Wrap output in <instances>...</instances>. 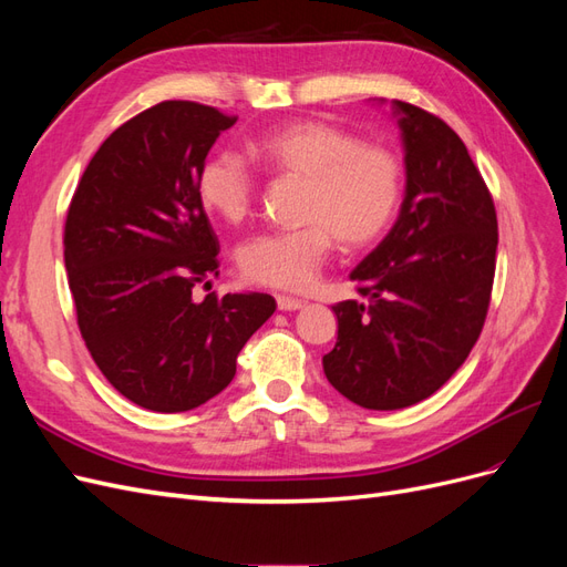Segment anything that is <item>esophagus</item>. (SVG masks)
Wrapping results in <instances>:
<instances>
[{
	"mask_svg": "<svg viewBox=\"0 0 567 567\" xmlns=\"http://www.w3.org/2000/svg\"><path fill=\"white\" fill-rule=\"evenodd\" d=\"M277 307H279L281 312H296V310H302L305 300L290 298V296H279V298H277Z\"/></svg>",
	"mask_w": 567,
	"mask_h": 567,
	"instance_id": "34e87169",
	"label": "esophagus"
}]
</instances>
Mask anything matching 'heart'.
Wrapping results in <instances>:
<instances>
[{
  "instance_id": "heart-1",
  "label": "heart",
  "mask_w": 567,
  "mask_h": 567,
  "mask_svg": "<svg viewBox=\"0 0 567 567\" xmlns=\"http://www.w3.org/2000/svg\"><path fill=\"white\" fill-rule=\"evenodd\" d=\"M267 173L305 182L300 217L307 227L255 236L238 252L244 277L269 288L305 290L329 262L336 238L359 250L379 241L402 200L404 169L390 146L362 142L326 120H296L250 146ZM198 198L219 219L252 215L257 179L229 151L213 153L198 173Z\"/></svg>"
}]
</instances>
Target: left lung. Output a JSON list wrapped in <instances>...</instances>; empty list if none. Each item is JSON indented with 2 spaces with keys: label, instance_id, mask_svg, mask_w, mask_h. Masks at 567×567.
Returning a JSON list of instances; mask_svg holds the SVG:
<instances>
[{
  "label": "left lung",
  "instance_id": "1",
  "mask_svg": "<svg viewBox=\"0 0 567 567\" xmlns=\"http://www.w3.org/2000/svg\"><path fill=\"white\" fill-rule=\"evenodd\" d=\"M406 188L390 234L350 279L369 305H333L338 342L329 383L350 402L392 411L431 398L466 362L485 326L496 210L458 134L419 106L392 101Z\"/></svg>",
  "mask_w": 567,
  "mask_h": 567
}]
</instances>
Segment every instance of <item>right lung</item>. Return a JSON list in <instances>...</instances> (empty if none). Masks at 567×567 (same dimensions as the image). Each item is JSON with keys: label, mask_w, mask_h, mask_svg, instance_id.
<instances>
[{"label": "right lung", "mask_w": 567, "mask_h": 567, "mask_svg": "<svg viewBox=\"0 0 567 567\" xmlns=\"http://www.w3.org/2000/svg\"><path fill=\"white\" fill-rule=\"evenodd\" d=\"M236 123L196 101H163L99 146L65 217L78 326L106 381L161 414L213 400L248 338L277 310L267 293L194 300L219 274L198 173Z\"/></svg>", "instance_id": "obj_1"}]
</instances>
